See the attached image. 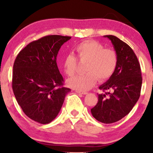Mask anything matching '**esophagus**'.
I'll use <instances>...</instances> for the list:
<instances>
[{
  "instance_id": "34e87169",
  "label": "esophagus",
  "mask_w": 153,
  "mask_h": 153,
  "mask_svg": "<svg viewBox=\"0 0 153 153\" xmlns=\"http://www.w3.org/2000/svg\"><path fill=\"white\" fill-rule=\"evenodd\" d=\"M76 93H79V94H82V95H87L88 94L87 92H83V91H76Z\"/></svg>"
}]
</instances>
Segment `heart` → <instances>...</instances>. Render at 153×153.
<instances>
[{
  "label": "heart",
  "mask_w": 153,
  "mask_h": 153,
  "mask_svg": "<svg viewBox=\"0 0 153 153\" xmlns=\"http://www.w3.org/2000/svg\"><path fill=\"white\" fill-rule=\"evenodd\" d=\"M77 57L81 62H86V74L75 76L68 79L70 87L77 91H85L91 89L96 81H104L109 79L116 70L118 56L115 50L104 48L101 43L94 40H86L79 44L75 48ZM77 59L69 54L64 58V71L68 76L75 74Z\"/></svg>",
  "instance_id": "obj_1"
}]
</instances>
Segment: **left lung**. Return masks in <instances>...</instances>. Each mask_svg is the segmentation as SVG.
I'll list each match as a JSON object with an SVG mask.
<instances>
[{
	"label": "left lung",
	"instance_id": "1",
	"mask_svg": "<svg viewBox=\"0 0 153 153\" xmlns=\"http://www.w3.org/2000/svg\"><path fill=\"white\" fill-rule=\"evenodd\" d=\"M111 42L118 56L114 72L99 87L98 102L91 114L100 122L110 124L127 116L137 103L141 93L142 77L137 56L126 43L114 35H104Z\"/></svg>",
	"mask_w": 153,
	"mask_h": 153
}]
</instances>
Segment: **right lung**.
Listing matches in <instances>:
<instances>
[{
	"mask_svg": "<svg viewBox=\"0 0 153 153\" xmlns=\"http://www.w3.org/2000/svg\"><path fill=\"white\" fill-rule=\"evenodd\" d=\"M70 39L56 35L42 37L24 48L14 62V95L24 114L35 122L48 124L53 120L71 91L62 86L56 62L60 47Z\"/></svg>",
	"mask_w": 153,
	"mask_h": 153,
	"instance_id": "add662e5",
	"label": "right lung"
}]
</instances>
